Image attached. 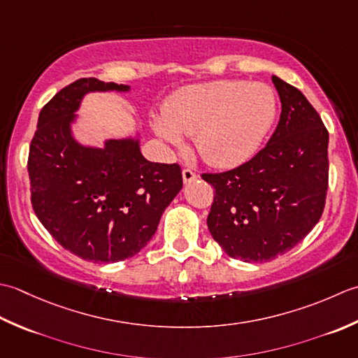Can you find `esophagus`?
<instances>
[{
	"label": "esophagus",
	"instance_id": "obj_1",
	"mask_svg": "<svg viewBox=\"0 0 358 358\" xmlns=\"http://www.w3.org/2000/svg\"><path fill=\"white\" fill-rule=\"evenodd\" d=\"M182 179H184L185 184H189V182H193L196 179V174L189 169H185L184 171H182Z\"/></svg>",
	"mask_w": 358,
	"mask_h": 358
}]
</instances>
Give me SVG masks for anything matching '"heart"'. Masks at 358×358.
Masks as SVG:
<instances>
[{
	"mask_svg": "<svg viewBox=\"0 0 358 358\" xmlns=\"http://www.w3.org/2000/svg\"><path fill=\"white\" fill-rule=\"evenodd\" d=\"M276 108L271 86L216 80L174 92L152 127L170 145L194 134V147L207 164L231 169L257 152L273 125Z\"/></svg>",
	"mask_w": 358,
	"mask_h": 358,
	"instance_id": "1",
	"label": "heart"
}]
</instances>
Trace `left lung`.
<instances>
[{
  "label": "left lung",
  "instance_id": "obj_1",
  "mask_svg": "<svg viewBox=\"0 0 358 358\" xmlns=\"http://www.w3.org/2000/svg\"><path fill=\"white\" fill-rule=\"evenodd\" d=\"M281 115L271 141L249 162L206 173L215 188L211 236L231 258L266 262L303 241L323 215L329 133L300 90L273 76Z\"/></svg>",
  "mask_w": 358,
  "mask_h": 358
}]
</instances>
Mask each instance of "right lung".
<instances>
[{
    "mask_svg": "<svg viewBox=\"0 0 358 358\" xmlns=\"http://www.w3.org/2000/svg\"><path fill=\"white\" fill-rule=\"evenodd\" d=\"M108 91L129 86L80 78L57 92L38 115L27 159L36 217L58 244L92 262L141 252L182 188L180 166L150 162L138 137L108 138L103 148L76 141L83 97Z\"/></svg>",
    "mask_w": 358,
    "mask_h": 358,
    "instance_id": "right-lung-1",
    "label": "right lung"
}]
</instances>
